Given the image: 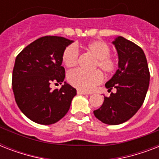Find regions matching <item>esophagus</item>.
<instances>
[{"label":"esophagus","mask_w":159,"mask_h":159,"mask_svg":"<svg viewBox=\"0 0 159 159\" xmlns=\"http://www.w3.org/2000/svg\"><path fill=\"white\" fill-rule=\"evenodd\" d=\"M77 94L78 95H86L87 94V92H82V91H81V90H77Z\"/></svg>","instance_id":"obj_1"}]
</instances>
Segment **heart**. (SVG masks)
Instances as JSON below:
<instances>
[{"instance_id":"b5f03b06","label":"heart","mask_w":159,"mask_h":159,"mask_svg":"<svg viewBox=\"0 0 159 159\" xmlns=\"http://www.w3.org/2000/svg\"><path fill=\"white\" fill-rule=\"evenodd\" d=\"M85 48L96 58L93 68H100L106 74L113 73L117 68V61L110 55L111 48L104 41L94 40L85 46ZM78 49L75 45L67 46L62 53V61L65 66L72 68L77 64ZM70 84L83 92H90L103 81V75L99 70L87 72L81 70H74L67 75Z\"/></svg>"}]
</instances>
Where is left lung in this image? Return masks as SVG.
I'll list each match as a JSON object with an SVG mask.
<instances>
[{"instance_id": "1", "label": "left lung", "mask_w": 159, "mask_h": 159, "mask_svg": "<svg viewBox=\"0 0 159 159\" xmlns=\"http://www.w3.org/2000/svg\"><path fill=\"white\" fill-rule=\"evenodd\" d=\"M118 53V69L106 83L108 92L116 88L99 109L93 111L99 120L120 125L133 117L143 105L149 86L150 74L143 49L122 36L112 42Z\"/></svg>"}]
</instances>
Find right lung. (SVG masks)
I'll list each match as a JSON object with an SVG mask.
<instances>
[{
	"mask_svg": "<svg viewBox=\"0 0 159 159\" xmlns=\"http://www.w3.org/2000/svg\"><path fill=\"white\" fill-rule=\"evenodd\" d=\"M73 43L63 37L44 36L26 46L16 57L12 89L22 113L35 123L52 125L67 113L77 90L66 83L51 90L52 82L62 84L65 69L62 53Z\"/></svg>",
	"mask_w": 159,
	"mask_h": 159,
	"instance_id": "1",
	"label": "right lung"
}]
</instances>
